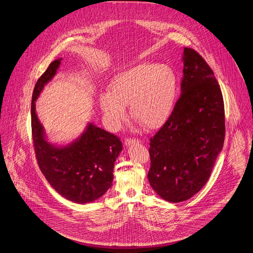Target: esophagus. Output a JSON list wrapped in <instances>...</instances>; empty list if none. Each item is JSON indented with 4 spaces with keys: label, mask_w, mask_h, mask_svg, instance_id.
Wrapping results in <instances>:
<instances>
[{
    "label": "esophagus",
    "mask_w": 253,
    "mask_h": 253,
    "mask_svg": "<svg viewBox=\"0 0 253 253\" xmlns=\"http://www.w3.org/2000/svg\"><path fill=\"white\" fill-rule=\"evenodd\" d=\"M133 144H139V140L138 139H126L125 140V145L126 146H130Z\"/></svg>",
    "instance_id": "obj_1"
}]
</instances>
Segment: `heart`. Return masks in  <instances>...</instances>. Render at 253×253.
<instances>
[{"instance_id": "heart-1", "label": "heart", "mask_w": 253, "mask_h": 253, "mask_svg": "<svg viewBox=\"0 0 253 253\" xmlns=\"http://www.w3.org/2000/svg\"><path fill=\"white\" fill-rule=\"evenodd\" d=\"M177 96L178 79L170 65L141 61L115 75L99 104L111 129L126 119L130 104L133 117L155 130L170 118Z\"/></svg>"}]
</instances>
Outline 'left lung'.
<instances>
[{"label": "left lung", "instance_id": "8db88e82", "mask_svg": "<svg viewBox=\"0 0 253 253\" xmlns=\"http://www.w3.org/2000/svg\"><path fill=\"white\" fill-rule=\"evenodd\" d=\"M180 97L169 121L150 139L148 181L166 201L179 203L208 181L225 138L224 102L213 71L183 49Z\"/></svg>", "mask_w": 253, "mask_h": 253}]
</instances>
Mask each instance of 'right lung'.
Instances as JSON below:
<instances>
[{"label":"right lung","mask_w":253,"mask_h":253,"mask_svg":"<svg viewBox=\"0 0 253 253\" xmlns=\"http://www.w3.org/2000/svg\"><path fill=\"white\" fill-rule=\"evenodd\" d=\"M61 59L52 61L35 84L31 102L33 143L40 170L50 186L68 201L84 205L97 201L112 187L114 165L123 146L118 137L91 122L70 143L48 141L35 102L56 75Z\"/></svg>","instance_id":"right-lung-1"}]
</instances>
